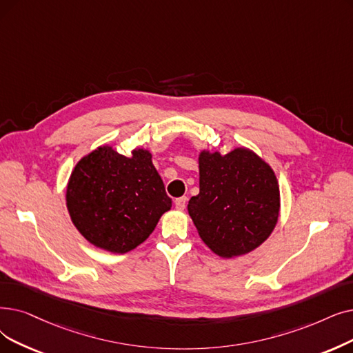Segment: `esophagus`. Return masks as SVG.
Here are the masks:
<instances>
[{
    "label": "esophagus",
    "instance_id": "obj_1",
    "mask_svg": "<svg viewBox=\"0 0 353 353\" xmlns=\"http://www.w3.org/2000/svg\"><path fill=\"white\" fill-rule=\"evenodd\" d=\"M186 203H188V197L186 196H181V197H177L174 201V205L179 210H183L186 208Z\"/></svg>",
    "mask_w": 353,
    "mask_h": 353
}]
</instances>
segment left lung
Returning <instances> with one entry per match:
<instances>
[{"label":"left lung","instance_id":"1","mask_svg":"<svg viewBox=\"0 0 353 353\" xmlns=\"http://www.w3.org/2000/svg\"><path fill=\"white\" fill-rule=\"evenodd\" d=\"M201 192L188 210L208 247L221 256L243 255L259 247L279 221L280 189L271 167L252 151L199 157Z\"/></svg>","mask_w":353,"mask_h":353}]
</instances>
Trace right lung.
Returning <instances> with one entry per match:
<instances>
[{"label":"right lung","instance_id":"obj_1","mask_svg":"<svg viewBox=\"0 0 353 353\" xmlns=\"http://www.w3.org/2000/svg\"><path fill=\"white\" fill-rule=\"evenodd\" d=\"M66 205L73 225L90 243L125 254L154 231L172 199L147 150L125 157L99 147L76 164Z\"/></svg>","mask_w":353,"mask_h":353}]
</instances>
